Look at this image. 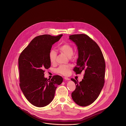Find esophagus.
<instances>
[{
	"label": "esophagus",
	"mask_w": 126,
	"mask_h": 126,
	"mask_svg": "<svg viewBox=\"0 0 126 126\" xmlns=\"http://www.w3.org/2000/svg\"><path fill=\"white\" fill-rule=\"evenodd\" d=\"M64 79H65V80H69V78H67V77H65Z\"/></svg>",
	"instance_id": "1"
}]
</instances>
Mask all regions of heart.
<instances>
[{"mask_svg":"<svg viewBox=\"0 0 126 126\" xmlns=\"http://www.w3.org/2000/svg\"><path fill=\"white\" fill-rule=\"evenodd\" d=\"M58 49L60 51L65 54L68 58H71L74 53V49L72 46L68 43H64L59 47ZM49 60L51 64H54L56 61L57 54L54 50H51L48 55ZM72 66L70 65H63L59 66L56 70V71L61 75H67L69 72Z\"/></svg>","mask_w":126,"mask_h":126,"instance_id":"heart-1","label":"heart"}]
</instances>
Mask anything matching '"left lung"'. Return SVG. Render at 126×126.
<instances>
[{"label":"left lung","instance_id":"left-lung-1","mask_svg":"<svg viewBox=\"0 0 126 126\" xmlns=\"http://www.w3.org/2000/svg\"><path fill=\"white\" fill-rule=\"evenodd\" d=\"M78 46V58L73 70L77 74L84 71V79L78 83L74 78L76 89L72 93L73 101L78 105L87 106L98 97L105 82V62L102 51L95 41L84 34L70 35Z\"/></svg>","mask_w":126,"mask_h":126}]
</instances>
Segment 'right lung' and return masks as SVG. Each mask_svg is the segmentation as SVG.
I'll use <instances>...</instances> for the list:
<instances>
[{
    "label": "right lung",
    "mask_w": 126,
    "mask_h": 126,
    "mask_svg": "<svg viewBox=\"0 0 126 126\" xmlns=\"http://www.w3.org/2000/svg\"><path fill=\"white\" fill-rule=\"evenodd\" d=\"M62 35L37 36L19 56V85L27 100L36 107H44L52 102L57 86L63 81L59 75L51 79L44 77V70L50 66L48 55L52 46Z\"/></svg>",
    "instance_id": "right-lung-1"
}]
</instances>
